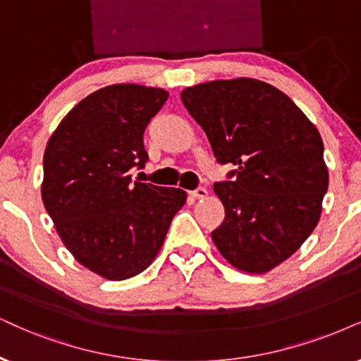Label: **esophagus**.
Masks as SVG:
<instances>
[{
	"label": "esophagus",
	"mask_w": 361,
	"mask_h": 361,
	"mask_svg": "<svg viewBox=\"0 0 361 361\" xmlns=\"http://www.w3.org/2000/svg\"><path fill=\"white\" fill-rule=\"evenodd\" d=\"M190 195L196 200H203V198H207V196H208V190L207 188H196V190L191 191Z\"/></svg>",
	"instance_id": "esophagus-1"
}]
</instances>
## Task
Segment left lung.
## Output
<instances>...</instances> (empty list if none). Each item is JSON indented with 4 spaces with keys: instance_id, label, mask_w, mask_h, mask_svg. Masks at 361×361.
Returning <instances> with one entry per match:
<instances>
[{
    "instance_id": "1",
    "label": "left lung",
    "mask_w": 361,
    "mask_h": 361,
    "mask_svg": "<svg viewBox=\"0 0 361 361\" xmlns=\"http://www.w3.org/2000/svg\"><path fill=\"white\" fill-rule=\"evenodd\" d=\"M233 181L214 183L225 220L218 252L246 273H268L312 235L328 190L318 128L283 91L255 78L214 80L181 91Z\"/></svg>"
}]
</instances>
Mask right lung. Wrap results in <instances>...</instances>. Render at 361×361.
I'll use <instances>...</instances> for the list:
<instances>
[{"mask_svg": "<svg viewBox=\"0 0 361 361\" xmlns=\"http://www.w3.org/2000/svg\"><path fill=\"white\" fill-rule=\"evenodd\" d=\"M168 91L109 85L68 111L43 157L41 198L76 262L104 280L147 270L186 191L131 181L148 154L143 133Z\"/></svg>", "mask_w": 361, "mask_h": 361, "instance_id": "right-lung-1", "label": "right lung"}]
</instances>
